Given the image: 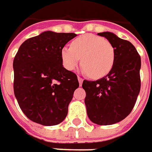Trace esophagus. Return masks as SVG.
Here are the masks:
<instances>
[{"label": "esophagus", "mask_w": 152, "mask_h": 152, "mask_svg": "<svg viewBox=\"0 0 152 152\" xmlns=\"http://www.w3.org/2000/svg\"><path fill=\"white\" fill-rule=\"evenodd\" d=\"M77 79H78L79 84H80V85H82V83H83V79L82 77H80V76H78V77H77Z\"/></svg>", "instance_id": "obj_1"}]
</instances>
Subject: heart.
Here are the masks:
<instances>
[{
  "label": "heart",
  "instance_id": "b5f03b06",
  "mask_svg": "<svg viewBox=\"0 0 152 152\" xmlns=\"http://www.w3.org/2000/svg\"><path fill=\"white\" fill-rule=\"evenodd\" d=\"M115 56V48L109 41L93 34L80 35L72 41L70 47L65 46L61 49V60L67 70L75 69L81 61L83 72L94 79L110 73Z\"/></svg>",
  "mask_w": 152,
  "mask_h": 152
}]
</instances>
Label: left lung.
Wrapping results in <instances>:
<instances>
[{"label":"left lung","instance_id":"1","mask_svg":"<svg viewBox=\"0 0 152 152\" xmlns=\"http://www.w3.org/2000/svg\"><path fill=\"white\" fill-rule=\"evenodd\" d=\"M115 48V62L110 73L96 81L84 80V103L91 122L110 125L124 120L131 112L140 91L141 58L129 41L111 32L97 34Z\"/></svg>","mask_w":152,"mask_h":152}]
</instances>
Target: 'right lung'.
Wrapping results in <instances>:
<instances>
[{"instance_id": "1", "label": "right lung", "mask_w": 152, "mask_h": 152, "mask_svg": "<svg viewBox=\"0 0 152 152\" xmlns=\"http://www.w3.org/2000/svg\"><path fill=\"white\" fill-rule=\"evenodd\" d=\"M76 36L45 31L26 40L18 49L13 62L14 92L31 121L52 126L67 116L79 83L76 74L63 67L61 49Z\"/></svg>"}]
</instances>
